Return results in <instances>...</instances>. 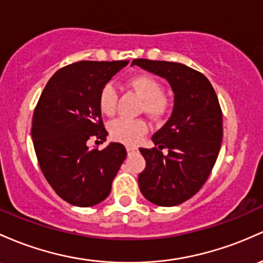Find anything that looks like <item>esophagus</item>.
<instances>
[{"mask_svg": "<svg viewBox=\"0 0 263 263\" xmlns=\"http://www.w3.org/2000/svg\"><path fill=\"white\" fill-rule=\"evenodd\" d=\"M126 149H127V154L128 155H132V154H135V152L138 151V148L136 146H127Z\"/></svg>", "mask_w": 263, "mask_h": 263, "instance_id": "34e87169", "label": "esophagus"}]
</instances>
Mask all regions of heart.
<instances>
[{
  "label": "heart",
  "instance_id": "heart-1",
  "mask_svg": "<svg viewBox=\"0 0 263 263\" xmlns=\"http://www.w3.org/2000/svg\"><path fill=\"white\" fill-rule=\"evenodd\" d=\"M132 88L143 99L142 109L154 120H161L171 108V102L163 95L162 83L149 74H140L129 80ZM118 92L116 86L107 82L100 91L99 107L106 116H114L117 111ZM109 137L117 142L134 145L148 131L145 120L118 118L112 121L108 127Z\"/></svg>",
  "mask_w": 263,
  "mask_h": 263
}]
</instances>
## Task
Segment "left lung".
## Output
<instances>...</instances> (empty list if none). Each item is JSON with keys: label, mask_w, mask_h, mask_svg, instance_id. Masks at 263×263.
<instances>
[{"label": "left lung", "mask_w": 263, "mask_h": 263, "mask_svg": "<svg viewBox=\"0 0 263 263\" xmlns=\"http://www.w3.org/2000/svg\"><path fill=\"white\" fill-rule=\"evenodd\" d=\"M134 65L166 79L175 92L171 117L152 136L155 147L140 148L146 168L138 176V186L152 203L177 206L200 191L220 154V102L210 81L189 66L145 59L134 60Z\"/></svg>", "instance_id": "obj_1"}]
</instances>
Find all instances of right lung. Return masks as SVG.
<instances>
[{
	"label": "right lung",
	"mask_w": 263,
	"mask_h": 263,
	"mask_svg": "<svg viewBox=\"0 0 263 263\" xmlns=\"http://www.w3.org/2000/svg\"><path fill=\"white\" fill-rule=\"evenodd\" d=\"M128 61H80L59 70L46 85L32 118L37 161L53 191L68 203L91 207L111 192L127 152L121 143L89 149L91 137L106 141L100 91Z\"/></svg>",
	"instance_id": "obj_1"
}]
</instances>
